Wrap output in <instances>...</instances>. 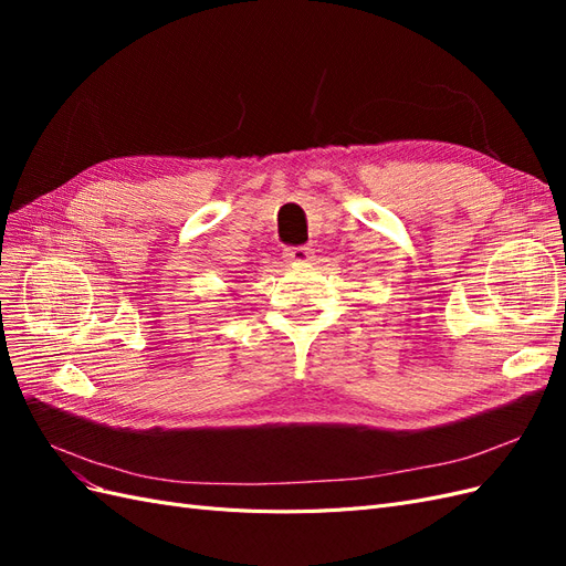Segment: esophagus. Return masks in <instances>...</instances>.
<instances>
[{
  "label": "esophagus",
  "mask_w": 566,
  "mask_h": 566,
  "mask_svg": "<svg viewBox=\"0 0 566 566\" xmlns=\"http://www.w3.org/2000/svg\"><path fill=\"white\" fill-rule=\"evenodd\" d=\"M312 256H314V252H312V248H306V245L285 248V260L293 262V264H306V262H312Z\"/></svg>",
  "instance_id": "1"
}]
</instances>
